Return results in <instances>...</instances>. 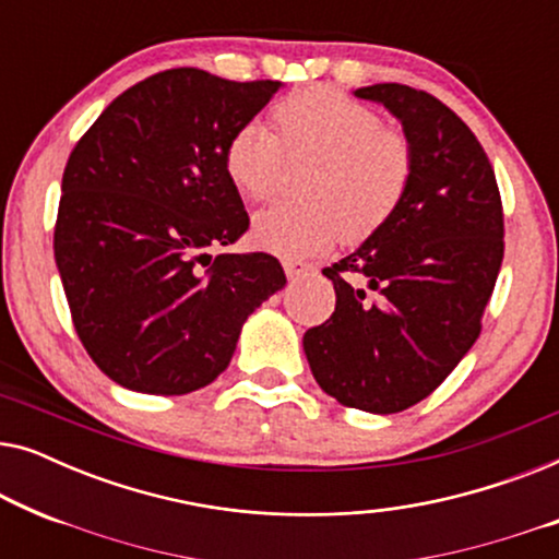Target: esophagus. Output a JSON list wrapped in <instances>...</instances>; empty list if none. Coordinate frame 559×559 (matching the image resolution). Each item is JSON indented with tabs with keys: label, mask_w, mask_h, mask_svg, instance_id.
<instances>
[{
	"label": "esophagus",
	"mask_w": 559,
	"mask_h": 559,
	"mask_svg": "<svg viewBox=\"0 0 559 559\" xmlns=\"http://www.w3.org/2000/svg\"><path fill=\"white\" fill-rule=\"evenodd\" d=\"M282 266H285V274H287L289 280L302 277V274H308L312 270L308 262H300V259H285V262H282Z\"/></svg>",
	"instance_id": "esophagus-1"
}]
</instances>
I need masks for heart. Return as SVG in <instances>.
Here are the masks:
<instances>
[{
    "label": "heart",
    "instance_id": "heart-1",
    "mask_svg": "<svg viewBox=\"0 0 559 559\" xmlns=\"http://www.w3.org/2000/svg\"><path fill=\"white\" fill-rule=\"evenodd\" d=\"M274 132L247 121L224 150L231 186L251 201L282 188L289 163L312 159L300 201L272 205L254 218V241L282 257H310L343 236L364 241L400 211L415 178L407 134L386 129L371 106L331 88H310L274 106Z\"/></svg>",
    "mask_w": 559,
    "mask_h": 559
}]
</instances>
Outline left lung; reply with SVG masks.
Segmentation results:
<instances>
[{
  "label": "left lung",
  "mask_w": 559,
  "mask_h": 559,
  "mask_svg": "<svg viewBox=\"0 0 559 559\" xmlns=\"http://www.w3.org/2000/svg\"><path fill=\"white\" fill-rule=\"evenodd\" d=\"M356 96L402 121L415 178L394 218L323 270L335 312L305 333L302 348L325 394L394 415L430 396L476 343L501 270L503 209L484 147L453 109L402 83Z\"/></svg>",
  "instance_id": "obj_1"
}]
</instances>
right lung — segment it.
Masks as SVG:
<instances>
[{
	"instance_id": "add662e5",
	"label": "right lung",
	"mask_w": 559,
	"mask_h": 559,
	"mask_svg": "<svg viewBox=\"0 0 559 559\" xmlns=\"http://www.w3.org/2000/svg\"><path fill=\"white\" fill-rule=\"evenodd\" d=\"M280 81L173 68L127 88L75 144L56 264L94 364L142 394H188L231 361L241 325L285 287L272 254H209L249 228L226 142Z\"/></svg>"
}]
</instances>
